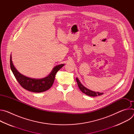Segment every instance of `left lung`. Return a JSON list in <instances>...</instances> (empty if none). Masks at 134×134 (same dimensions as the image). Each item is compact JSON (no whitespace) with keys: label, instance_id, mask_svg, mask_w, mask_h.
I'll use <instances>...</instances> for the list:
<instances>
[{"label":"left lung","instance_id":"8db88e82","mask_svg":"<svg viewBox=\"0 0 134 134\" xmlns=\"http://www.w3.org/2000/svg\"><path fill=\"white\" fill-rule=\"evenodd\" d=\"M76 82L78 84V86L80 88V90L84 93H85V94L88 95V96L90 97H97V96H99V95H102L103 94V93H100L99 92H94L93 91H91L88 88H87L86 87H85L84 86H83L82 85V84L80 82V80H79V79L77 77H76Z\"/></svg>","mask_w":134,"mask_h":134}]
</instances>
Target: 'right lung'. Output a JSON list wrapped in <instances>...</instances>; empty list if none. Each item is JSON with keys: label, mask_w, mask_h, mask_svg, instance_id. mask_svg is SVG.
I'll use <instances>...</instances> for the list:
<instances>
[{"label": "right lung", "mask_w": 134, "mask_h": 134, "mask_svg": "<svg viewBox=\"0 0 134 134\" xmlns=\"http://www.w3.org/2000/svg\"><path fill=\"white\" fill-rule=\"evenodd\" d=\"M10 66L15 77L22 87L31 92L40 93L49 90L52 86L56 73L64 66V64H60L55 66L48 76L39 79L26 77L18 71L13 65L11 54L10 57Z\"/></svg>", "instance_id": "add662e5"}]
</instances>
